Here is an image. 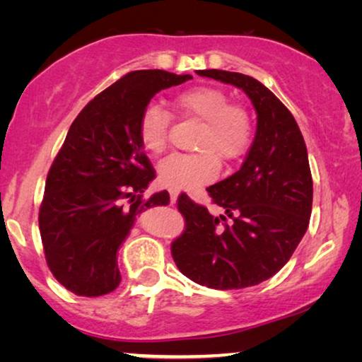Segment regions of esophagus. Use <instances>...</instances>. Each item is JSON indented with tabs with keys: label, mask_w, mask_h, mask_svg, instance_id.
Instances as JSON below:
<instances>
[{
	"label": "esophagus",
	"mask_w": 362,
	"mask_h": 362,
	"mask_svg": "<svg viewBox=\"0 0 362 362\" xmlns=\"http://www.w3.org/2000/svg\"><path fill=\"white\" fill-rule=\"evenodd\" d=\"M177 196H180V191L177 189H170V199H171V204H175L177 201Z\"/></svg>",
	"instance_id": "1"
}]
</instances>
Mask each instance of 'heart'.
<instances>
[{
  "instance_id": "heart-1",
  "label": "heart",
  "mask_w": 362,
  "mask_h": 362,
  "mask_svg": "<svg viewBox=\"0 0 362 362\" xmlns=\"http://www.w3.org/2000/svg\"><path fill=\"white\" fill-rule=\"evenodd\" d=\"M182 118L201 123L194 148L199 153L171 155L158 166V181L171 189L194 191L214 181L219 160L232 161L244 155L252 141V117L240 103H232L229 93L219 87L197 86L186 88L171 100ZM171 117L165 108L150 105L138 120V138L143 150L161 155L170 143Z\"/></svg>"
}]
</instances>
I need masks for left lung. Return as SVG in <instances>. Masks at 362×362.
I'll list each match as a JSON object with an SVG mask.
<instances>
[{"mask_svg":"<svg viewBox=\"0 0 362 362\" xmlns=\"http://www.w3.org/2000/svg\"><path fill=\"white\" fill-rule=\"evenodd\" d=\"M197 74L242 88L257 112V132L240 170L207 187L226 216H212L180 196L186 229L171 244V255L196 284L245 288L274 276L308 229L313 204L308 153L293 115L264 83L217 69Z\"/></svg>","mask_w":362,"mask_h":362,"instance_id":"obj_1","label":"left lung"}]
</instances>
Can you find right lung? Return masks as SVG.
Returning <instances> with one entry per match:
<instances>
[{"instance_id":"add662e5","label":"right lung","mask_w":362,"mask_h":362,"mask_svg":"<svg viewBox=\"0 0 362 362\" xmlns=\"http://www.w3.org/2000/svg\"><path fill=\"white\" fill-rule=\"evenodd\" d=\"M189 78L160 69L128 72L69 128L47 173L39 230L49 269L72 293L115 290L122 280L118 249L136 216L170 202L168 191L143 199L156 175L138 138V120L158 92Z\"/></svg>"}]
</instances>
